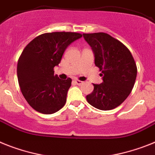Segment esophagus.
<instances>
[{
    "mask_svg": "<svg viewBox=\"0 0 155 155\" xmlns=\"http://www.w3.org/2000/svg\"><path fill=\"white\" fill-rule=\"evenodd\" d=\"M74 82L76 83L77 84H78V85H81V84H82L83 83H84L83 81H80V80H78V79H75Z\"/></svg>",
    "mask_w": 155,
    "mask_h": 155,
    "instance_id": "1",
    "label": "esophagus"
}]
</instances>
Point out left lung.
Listing matches in <instances>:
<instances>
[{
	"label": "left lung",
	"mask_w": 155,
	"mask_h": 155,
	"mask_svg": "<svg viewBox=\"0 0 155 155\" xmlns=\"http://www.w3.org/2000/svg\"><path fill=\"white\" fill-rule=\"evenodd\" d=\"M92 47L95 64L99 67L103 82L93 84L92 92L86 96L90 105L102 110H109L121 105L134 86L137 64L128 48L106 33L83 34Z\"/></svg>",
	"instance_id": "obj_1"
}]
</instances>
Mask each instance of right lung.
<instances>
[{
	"mask_svg": "<svg viewBox=\"0 0 155 155\" xmlns=\"http://www.w3.org/2000/svg\"><path fill=\"white\" fill-rule=\"evenodd\" d=\"M82 34L52 32L41 34L22 51L17 64V76L22 95L29 105L45 114L57 112L66 104L71 78L54 75L65 50Z\"/></svg>",
	"mask_w": 155,
	"mask_h": 155,
	"instance_id": "right-lung-1",
	"label": "right lung"
}]
</instances>
